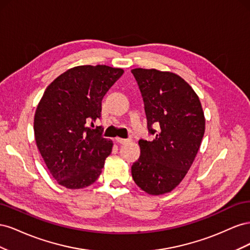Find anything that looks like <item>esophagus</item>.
Masks as SVG:
<instances>
[{"label": "esophagus", "mask_w": 250, "mask_h": 250, "mask_svg": "<svg viewBox=\"0 0 250 250\" xmlns=\"http://www.w3.org/2000/svg\"><path fill=\"white\" fill-rule=\"evenodd\" d=\"M116 141L117 143L119 144H122V145H124V144H128L131 140L130 139H121V138H116Z\"/></svg>", "instance_id": "obj_1"}]
</instances>
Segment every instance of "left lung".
Instances as JSON below:
<instances>
[{
	"label": "left lung",
	"instance_id": "1",
	"mask_svg": "<svg viewBox=\"0 0 250 250\" xmlns=\"http://www.w3.org/2000/svg\"><path fill=\"white\" fill-rule=\"evenodd\" d=\"M131 73L142 93L148 130L155 135L153 141H139L141 155L131 175L150 195L169 193L185 178L201 145L206 130L201 103L176 74L142 67Z\"/></svg>",
	"mask_w": 250,
	"mask_h": 250
}]
</instances>
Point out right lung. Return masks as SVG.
I'll list each match as a JSON object with an SVG mask.
<instances>
[{
    "instance_id": "right-lung-1",
    "label": "right lung",
    "mask_w": 250,
    "mask_h": 250,
    "mask_svg": "<svg viewBox=\"0 0 250 250\" xmlns=\"http://www.w3.org/2000/svg\"><path fill=\"white\" fill-rule=\"evenodd\" d=\"M124 71L104 64L79 65L46 88L34 116L36 146L51 175L66 188H83L100 176L112 141L102 128V99Z\"/></svg>"
}]
</instances>
